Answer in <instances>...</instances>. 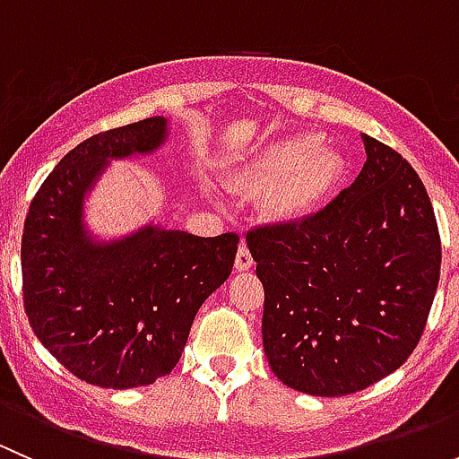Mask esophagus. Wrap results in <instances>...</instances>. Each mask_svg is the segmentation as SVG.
<instances>
[{
  "mask_svg": "<svg viewBox=\"0 0 459 459\" xmlns=\"http://www.w3.org/2000/svg\"><path fill=\"white\" fill-rule=\"evenodd\" d=\"M253 255H251V251H248V247L247 244H239V248H238V257H235V271H248V268H253Z\"/></svg>",
  "mask_w": 459,
  "mask_h": 459,
  "instance_id": "34e87169",
  "label": "esophagus"
}]
</instances>
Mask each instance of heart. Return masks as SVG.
<instances>
[{
  "label": "heart",
  "mask_w": 459,
  "mask_h": 459,
  "mask_svg": "<svg viewBox=\"0 0 459 459\" xmlns=\"http://www.w3.org/2000/svg\"><path fill=\"white\" fill-rule=\"evenodd\" d=\"M346 175V157L322 143L317 133H298L253 152L230 175L229 188L244 195H264L268 220L293 224L316 215L333 197Z\"/></svg>",
  "instance_id": "obj_1"
}]
</instances>
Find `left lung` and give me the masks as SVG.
<instances>
[{
	"label": "left lung",
	"mask_w": 459,
	"mask_h": 459,
	"mask_svg": "<svg viewBox=\"0 0 459 459\" xmlns=\"http://www.w3.org/2000/svg\"><path fill=\"white\" fill-rule=\"evenodd\" d=\"M362 173L299 224L247 235L264 284V353L280 382L351 395L418 346L439 281L437 221L422 179L362 135Z\"/></svg>",
	"instance_id": "8db88e82"
}]
</instances>
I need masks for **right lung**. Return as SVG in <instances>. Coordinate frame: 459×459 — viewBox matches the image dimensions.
I'll use <instances>...</instances> for the list:
<instances>
[{"label": "right lung", "mask_w": 459, "mask_h": 459, "mask_svg": "<svg viewBox=\"0 0 459 459\" xmlns=\"http://www.w3.org/2000/svg\"><path fill=\"white\" fill-rule=\"evenodd\" d=\"M170 119L148 117L88 137L46 178L22 238L29 322L48 353L101 388H135L170 373L208 295L233 271L239 238H197L146 221L101 238L88 200L115 160L152 155Z\"/></svg>", "instance_id": "obj_1"}]
</instances>
